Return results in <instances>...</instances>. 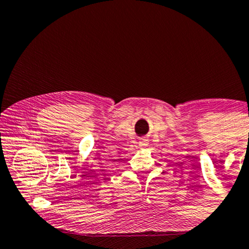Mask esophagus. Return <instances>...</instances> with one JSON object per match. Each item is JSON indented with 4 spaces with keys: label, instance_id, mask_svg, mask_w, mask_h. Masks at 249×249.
Wrapping results in <instances>:
<instances>
[{
    "label": "esophagus",
    "instance_id": "34e87169",
    "mask_svg": "<svg viewBox=\"0 0 249 249\" xmlns=\"http://www.w3.org/2000/svg\"><path fill=\"white\" fill-rule=\"evenodd\" d=\"M139 145H140V147H141V148H144V147H146V146L148 145V144H147V141H145V140H142V141H140Z\"/></svg>",
    "mask_w": 249,
    "mask_h": 249
}]
</instances>
